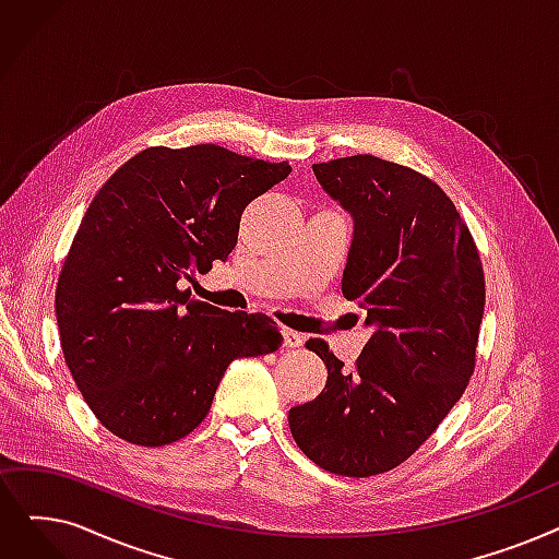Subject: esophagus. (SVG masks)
<instances>
[{"label": "esophagus", "mask_w": 559, "mask_h": 559, "mask_svg": "<svg viewBox=\"0 0 559 559\" xmlns=\"http://www.w3.org/2000/svg\"><path fill=\"white\" fill-rule=\"evenodd\" d=\"M283 345L287 349H297V347L304 345V335L293 331V329H283Z\"/></svg>", "instance_id": "obj_1"}]
</instances>
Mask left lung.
I'll list each match as a JSON object with an SVG mask.
<instances>
[{
	"label": "left lung",
	"mask_w": 559,
	"mask_h": 559,
	"mask_svg": "<svg viewBox=\"0 0 559 559\" xmlns=\"http://www.w3.org/2000/svg\"><path fill=\"white\" fill-rule=\"evenodd\" d=\"M312 171L354 219L343 295L372 337L352 372L310 337L326 385L287 420L320 468L370 477L414 454L464 395L487 299L481 260L445 191L414 168L354 155Z\"/></svg>",
	"instance_id": "8db88e82"
}]
</instances>
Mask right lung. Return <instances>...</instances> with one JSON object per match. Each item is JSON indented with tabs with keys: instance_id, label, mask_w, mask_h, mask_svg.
Segmentation results:
<instances>
[{
	"instance_id": "1",
	"label": "right lung",
	"mask_w": 559,
	"mask_h": 559,
	"mask_svg": "<svg viewBox=\"0 0 559 559\" xmlns=\"http://www.w3.org/2000/svg\"><path fill=\"white\" fill-rule=\"evenodd\" d=\"M287 162L214 143L145 148L91 201L57 283L66 366L114 436L159 448L197 429L235 358L276 352L283 335L260 312L189 299L237 245L245 207L289 176Z\"/></svg>"
}]
</instances>
